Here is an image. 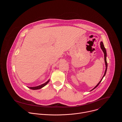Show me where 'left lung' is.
I'll return each mask as SVG.
<instances>
[{
	"instance_id": "obj_1",
	"label": "left lung",
	"mask_w": 122,
	"mask_h": 122,
	"mask_svg": "<svg viewBox=\"0 0 122 122\" xmlns=\"http://www.w3.org/2000/svg\"><path fill=\"white\" fill-rule=\"evenodd\" d=\"M100 48H101V49H102V51H103L104 54V60H105V66H106V69H105V72H104V75H103V77L102 78V79H101V80L99 81V82L97 83V85L95 87H94L92 90H91L90 91H92L93 90H94V89H95L96 87H97L98 86V85L99 84V83L101 82V81L102 80V79H103V77L105 76L106 73V72H107V70L108 64H107V59H106V57H107V53H106V49H105V47H104V44H103V43L102 42V41H101V42H100Z\"/></svg>"
}]
</instances>
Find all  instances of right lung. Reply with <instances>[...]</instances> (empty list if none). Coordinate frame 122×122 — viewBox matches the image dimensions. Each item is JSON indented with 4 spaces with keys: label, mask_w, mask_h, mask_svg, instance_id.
<instances>
[{
    "label": "right lung",
    "mask_w": 122,
    "mask_h": 122,
    "mask_svg": "<svg viewBox=\"0 0 122 122\" xmlns=\"http://www.w3.org/2000/svg\"><path fill=\"white\" fill-rule=\"evenodd\" d=\"M50 81V79L48 80L46 82H45L44 83H43L41 85H40L39 86H34V87H27L28 88L32 89V90H38V89H41L42 88V87H43L44 86H45Z\"/></svg>",
    "instance_id": "obj_1"
}]
</instances>
